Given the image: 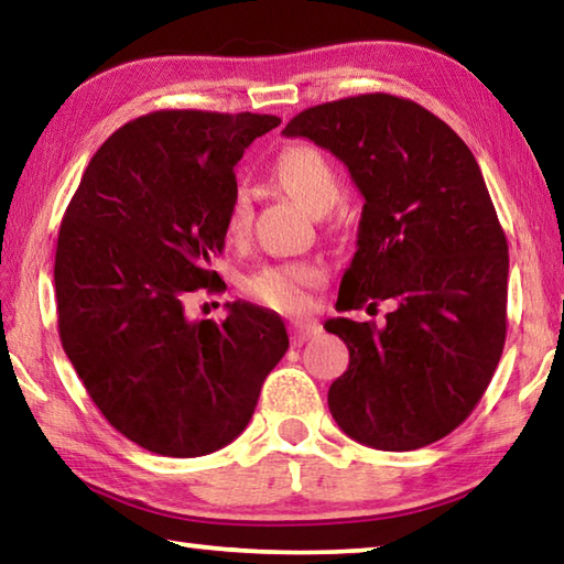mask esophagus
<instances>
[{
  "label": "esophagus",
  "instance_id": "1",
  "mask_svg": "<svg viewBox=\"0 0 564 564\" xmlns=\"http://www.w3.org/2000/svg\"><path fill=\"white\" fill-rule=\"evenodd\" d=\"M321 323L318 321H295L291 326V340L293 346H303L305 340L321 336Z\"/></svg>",
  "mask_w": 564,
  "mask_h": 564
}]
</instances>
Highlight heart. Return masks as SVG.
I'll return each mask as SVG.
<instances>
[{"label": "heart", "mask_w": 564, "mask_h": 564, "mask_svg": "<svg viewBox=\"0 0 564 564\" xmlns=\"http://www.w3.org/2000/svg\"><path fill=\"white\" fill-rule=\"evenodd\" d=\"M275 176L281 186L305 212L316 214L323 206L338 202V178L326 156L308 144H295L275 159ZM251 226V194L238 186L226 216V231L246 234ZM323 281V271L313 263H271L243 281L248 299L279 313H301L311 305V291Z\"/></svg>", "instance_id": "1"}]
</instances>
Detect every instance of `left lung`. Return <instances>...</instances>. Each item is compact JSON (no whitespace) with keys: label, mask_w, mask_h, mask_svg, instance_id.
Listing matches in <instances>:
<instances>
[{"label":"left lung","mask_w":564,"mask_h":564,"mask_svg":"<svg viewBox=\"0 0 564 564\" xmlns=\"http://www.w3.org/2000/svg\"><path fill=\"white\" fill-rule=\"evenodd\" d=\"M366 198L338 311L393 301L386 326L326 321L348 346L328 408L352 441L417 451L480 403L508 330V241L473 151L415 101L360 94L289 121Z\"/></svg>","instance_id":"1"}]
</instances>
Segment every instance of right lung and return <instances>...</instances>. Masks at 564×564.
Listing matches in <instances>:
<instances>
[{"label":"right lung","mask_w":564,"mask_h":564,"mask_svg":"<svg viewBox=\"0 0 564 564\" xmlns=\"http://www.w3.org/2000/svg\"><path fill=\"white\" fill-rule=\"evenodd\" d=\"M271 113L154 111L91 156L56 241L59 338L101 415L147 451L198 457L243 433L265 376L289 350L281 316L226 303L188 321L198 289L221 291L234 166Z\"/></svg>","instance_id":"add662e5"}]
</instances>
